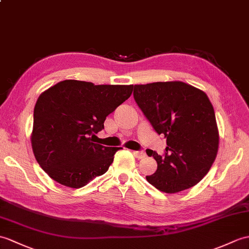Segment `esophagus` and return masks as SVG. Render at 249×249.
Instances as JSON below:
<instances>
[{"label": "esophagus", "instance_id": "obj_1", "mask_svg": "<svg viewBox=\"0 0 249 249\" xmlns=\"http://www.w3.org/2000/svg\"><path fill=\"white\" fill-rule=\"evenodd\" d=\"M132 153H134V155L139 159H142L145 157V153H144L143 151H134Z\"/></svg>", "mask_w": 249, "mask_h": 249}]
</instances>
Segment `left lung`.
I'll use <instances>...</instances> for the list:
<instances>
[{
	"mask_svg": "<svg viewBox=\"0 0 249 249\" xmlns=\"http://www.w3.org/2000/svg\"><path fill=\"white\" fill-rule=\"evenodd\" d=\"M134 98L155 131L166 138L162 156L146 149L158 164L146 180L170 194L198 183L218 148L215 113L207 94L182 82H158L135 85Z\"/></svg>",
	"mask_w": 249,
	"mask_h": 249,
	"instance_id": "obj_1",
	"label": "left lung"
}]
</instances>
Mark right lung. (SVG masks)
I'll return each mask as SVG.
<instances>
[{"instance_id": "right-lung-1", "label": "right lung", "mask_w": 249, "mask_h": 249, "mask_svg": "<svg viewBox=\"0 0 249 249\" xmlns=\"http://www.w3.org/2000/svg\"><path fill=\"white\" fill-rule=\"evenodd\" d=\"M132 89L68 79L44 91L34 109L32 147L46 174L74 189L105 174L121 147L101 145L93 138Z\"/></svg>"}]
</instances>
